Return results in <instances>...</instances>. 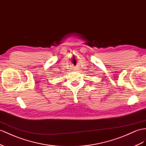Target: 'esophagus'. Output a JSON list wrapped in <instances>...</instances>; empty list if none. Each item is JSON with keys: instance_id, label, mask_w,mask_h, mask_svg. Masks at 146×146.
<instances>
[{"instance_id": "34e87169", "label": "esophagus", "mask_w": 146, "mask_h": 146, "mask_svg": "<svg viewBox=\"0 0 146 146\" xmlns=\"http://www.w3.org/2000/svg\"><path fill=\"white\" fill-rule=\"evenodd\" d=\"M74 70H75V69H74Z\"/></svg>"}]
</instances>
